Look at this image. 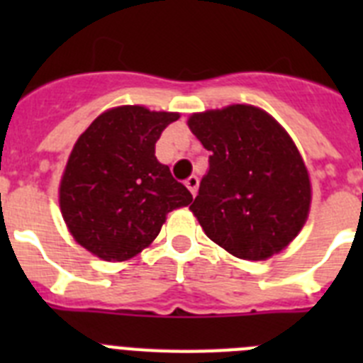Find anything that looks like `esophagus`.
<instances>
[{
  "label": "esophagus",
  "instance_id": "esophagus-1",
  "mask_svg": "<svg viewBox=\"0 0 363 363\" xmlns=\"http://www.w3.org/2000/svg\"><path fill=\"white\" fill-rule=\"evenodd\" d=\"M185 185H187V189L191 191L192 196H196L198 185H200V179H198V176H189V178L185 179Z\"/></svg>",
  "mask_w": 363,
  "mask_h": 363
}]
</instances>
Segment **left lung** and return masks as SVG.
I'll list each match as a JSON object with an SVG mask.
<instances>
[{"label":"left lung","instance_id":"8db88e82","mask_svg":"<svg viewBox=\"0 0 363 363\" xmlns=\"http://www.w3.org/2000/svg\"><path fill=\"white\" fill-rule=\"evenodd\" d=\"M189 127L209 150L189 209L205 234L242 259H267L289 245L309 214L311 182L296 145L252 105L192 114Z\"/></svg>","mask_w":363,"mask_h":363}]
</instances>
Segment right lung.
Masks as SVG:
<instances>
[{"mask_svg": "<svg viewBox=\"0 0 363 363\" xmlns=\"http://www.w3.org/2000/svg\"><path fill=\"white\" fill-rule=\"evenodd\" d=\"M174 112L140 105L111 108L78 138L60 185V207L74 240L107 262L142 252L167 213L192 194L156 160V142Z\"/></svg>", "mask_w": 363, "mask_h": 363, "instance_id": "obj_1", "label": "right lung"}]
</instances>
